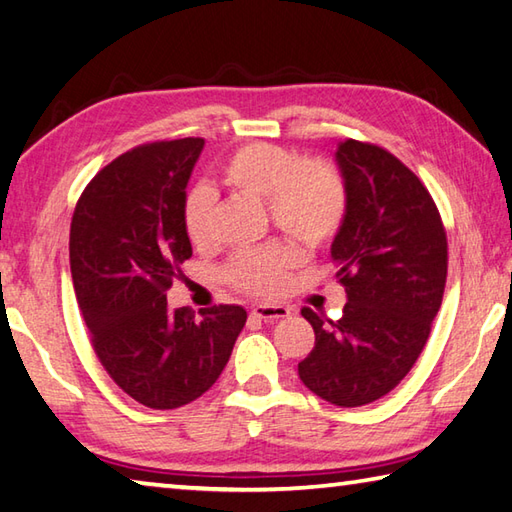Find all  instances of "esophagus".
<instances>
[{
    "mask_svg": "<svg viewBox=\"0 0 512 512\" xmlns=\"http://www.w3.org/2000/svg\"><path fill=\"white\" fill-rule=\"evenodd\" d=\"M250 315L262 319V322H277V319L290 317V308L279 306V304H262L250 310Z\"/></svg>",
    "mask_w": 512,
    "mask_h": 512,
    "instance_id": "1",
    "label": "esophagus"
}]
</instances>
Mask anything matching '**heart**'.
Here are the masks:
<instances>
[{
	"mask_svg": "<svg viewBox=\"0 0 512 512\" xmlns=\"http://www.w3.org/2000/svg\"><path fill=\"white\" fill-rule=\"evenodd\" d=\"M219 179L237 193L266 199L273 226L304 246L330 244L346 222L348 190L342 175L319 159H299L284 146H239L219 166ZM213 206L215 195L206 186L190 188L184 197L182 224L195 248L210 246ZM297 262L299 253L286 244L242 250L224 266V279L242 293L275 297L284 293L288 273Z\"/></svg>",
	"mask_w": 512,
	"mask_h": 512,
	"instance_id": "obj_1",
	"label": "heart"
}]
</instances>
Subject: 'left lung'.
<instances>
[{"instance_id": "1", "label": "left lung", "mask_w": 512, "mask_h": 512, "mask_svg": "<svg viewBox=\"0 0 512 512\" xmlns=\"http://www.w3.org/2000/svg\"><path fill=\"white\" fill-rule=\"evenodd\" d=\"M337 164L348 215L330 255L348 302L337 322L302 308L315 348L297 370L315 395L355 408L388 395L422 355L442 306L448 239L422 179L386 148L346 139Z\"/></svg>"}]
</instances>
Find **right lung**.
<instances>
[{
	"instance_id": "obj_1",
	"label": "right lung",
	"mask_w": 512,
	"mask_h": 512,
	"mask_svg": "<svg viewBox=\"0 0 512 512\" xmlns=\"http://www.w3.org/2000/svg\"><path fill=\"white\" fill-rule=\"evenodd\" d=\"M202 148V137H184L126 150L90 179L70 222V275L99 364L155 410L202 397L248 317L219 304L195 319L166 302L193 255L182 204Z\"/></svg>"
}]
</instances>
